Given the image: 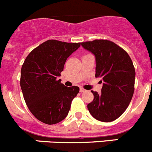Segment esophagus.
<instances>
[{
	"label": "esophagus",
	"instance_id": "1",
	"mask_svg": "<svg viewBox=\"0 0 152 152\" xmlns=\"http://www.w3.org/2000/svg\"><path fill=\"white\" fill-rule=\"evenodd\" d=\"M79 91H80V92H82V93H83V92H86V90L85 89H84L83 88H80V89H79Z\"/></svg>",
	"mask_w": 152,
	"mask_h": 152
}]
</instances>
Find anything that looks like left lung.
<instances>
[{
    "mask_svg": "<svg viewBox=\"0 0 152 152\" xmlns=\"http://www.w3.org/2000/svg\"><path fill=\"white\" fill-rule=\"evenodd\" d=\"M82 46L96 57V77L103 82L102 94L93 91L94 100L88 104L93 117L112 122L124 113L134 91L135 69L130 56L120 46L108 40L82 42Z\"/></svg>",
    "mask_w": 152,
    "mask_h": 152,
    "instance_id": "1",
    "label": "left lung"
}]
</instances>
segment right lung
<instances>
[{"instance_id":"1","label":"right lung","mask_w":152,"mask_h":152,"mask_svg":"<svg viewBox=\"0 0 152 152\" xmlns=\"http://www.w3.org/2000/svg\"><path fill=\"white\" fill-rule=\"evenodd\" d=\"M80 45L48 40L32 50L22 65L20 85L25 102L34 117L45 124L62 121L79 93V87L64 86L57 78Z\"/></svg>"}]
</instances>
